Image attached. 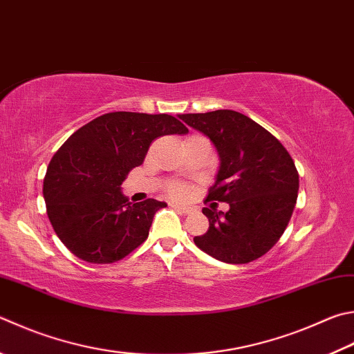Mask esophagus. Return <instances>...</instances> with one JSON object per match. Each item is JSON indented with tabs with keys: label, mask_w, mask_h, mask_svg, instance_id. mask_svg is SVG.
I'll return each mask as SVG.
<instances>
[{
	"label": "esophagus",
	"mask_w": 354,
	"mask_h": 354,
	"mask_svg": "<svg viewBox=\"0 0 354 354\" xmlns=\"http://www.w3.org/2000/svg\"><path fill=\"white\" fill-rule=\"evenodd\" d=\"M170 205H171V207H175L178 212H181V214H184V215H187L192 212V209L187 207V205H183V204H178V203H171Z\"/></svg>",
	"instance_id": "esophagus-1"
}]
</instances>
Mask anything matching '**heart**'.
Wrapping results in <instances>:
<instances>
[{"instance_id":"heart-1","label":"heart","mask_w":354,"mask_h":354,"mask_svg":"<svg viewBox=\"0 0 354 354\" xmlns=\"http://www.w3.org/2000/svg\"><path fill=\"white\" fill-rule=\"evenodd\" d=\"M167 190H169L170 195L176 196V198H185L189 195V187L185 184H178V183L170 184L169 189H167Z\"/></svg>"}]
</instances>
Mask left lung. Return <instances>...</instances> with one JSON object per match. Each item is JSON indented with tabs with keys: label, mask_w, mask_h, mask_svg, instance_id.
<instances>
[{
	"label": "left lung",
	"mask_w": 354,
	"mask_h": 354,
	"mask_svg": "<svg viewBox=\"0 0 354 354\" xmlns=\"http://www.w3.org/2000/svg\"><path fill=\"white\" fill-rule=\"evenodd\" d=\"M189 127L210 139L220 158L214 187L203 209L209 230L196 246L214 259L241 265L265 255L283 235L299 192V173L277 138L241 113L216 110L179 114Z\"/></svg>",
	"instance_id": "obj_1"
}]
</instances>
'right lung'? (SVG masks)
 I'll return each mask as SVG.
<instances>
[{
	"instance_id": "add662e5",
	"label": "right lung",
	"mask_w": 354,
	"mask_h": 354,
	"mask_svg": "<svg viewBox=\"0 0 354 354\" xmlns=\"http://www.w3.org/2000/svg\"><path fill=\"white\" fill-rule=\"evenodd\" d=\"M187 127L169 114L115 111L71 134L50 159L43 183L55 234L88 263H114L149 236L156 212L167 204L149 198L130 203L122 183L144 162L150 144Z\"/></svg>"
}]
</instances>
